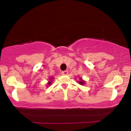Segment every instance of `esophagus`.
Segmentation results:
<instances>
[{
    "instance_id": "obj_1",
    "label": "esophagus",
    "mask_w": 131,
    "mask_h": 131,
    "mask_svg": "<svg viewBox=\"0 0 131 131\" xmlns=\"http://www.w3.org/2000/svg\"><path fill=\"white\" fill-rule=\"evenodd\" d=\"M61 74H62L63 75H67L68 74V71L67 70L63 71H62Z\"/></svg>"
}]
</instances>
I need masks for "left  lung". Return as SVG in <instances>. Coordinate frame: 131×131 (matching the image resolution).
Segmentation results:
<instances>
[{"instance_id":"obj_1","label":"left lung","mask_w":131,"mask_h":131,"mask_svg":"<svg viewBox=\"0 0 131 131\" xmlns=\"http://www.w3.org/2000/svg\"><path fill=\"white\" fill-rule=\"evenodd\" d=\"M79 83L80 84H81V85H84V81L81 80V81H79Z\"/></svg>"}]
</instances>
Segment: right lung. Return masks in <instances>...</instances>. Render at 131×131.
<instances>
[{
	"instance_id": "obj_1",
	"label": "right lung",
	"mask_w": 131,
	"mask_h": 131,
	"mask_svg": "<svg viewBox=\"0 0 131 131\" xmlns=\"http://www.w3.org/2000/svg\"><path fill=\"white\" fill-rule=\"evenodd\" d=\"M53 79V78H51L50 79ZM51 81H52V80H51ZM51 84V82H50V81H49V82H48V84Z\"/></svg>"
}]
</instances>
